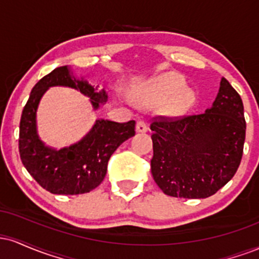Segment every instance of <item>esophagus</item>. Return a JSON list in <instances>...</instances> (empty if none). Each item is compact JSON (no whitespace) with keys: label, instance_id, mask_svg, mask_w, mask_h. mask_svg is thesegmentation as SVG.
I'll return each mask as SVG.
<instances>
[{"label":"esophagus","instance_id":"34e87169","mask_svg":"<svg viewBox=\"0 0 259 259\" xmlns=\"http://www.w3.org/2000/svg\"><path fill=\"white\" fill-rule=\"evenodd\" d=\"M136 132L138 133H146L147 132V125L144 120H139L136 123Z\"/></svg>","mask_w":259,"mask_h":259}]
</instances>
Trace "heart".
<instances>
[{
    "instance_id": "heart-1",
    "label": "heart",
    "mask_w": 259,
    "mask_h": 259,
    "mask_svg": "<svg viewBox=\"0 0 259 259\" xmlns=\"http://www.w3.org/2000/svg\"><path fill=\"white\" fill-rule=\"evenodd\" d=\"M186 81L178 73H164L157 76L148 89L146 103H157L168 101L165 113L169 117H180L195 105L196 95L191 89L185 88Z\"/></svg>"
}]
</instances>
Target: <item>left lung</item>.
Listing matches in <instances>:
<instances>
[{
	"label": "left lung",
	"mask_w": 259,
	"mask_h": 259,
	"mask_svg": "<svg viewBox=\"0 0 259 259\" xmlns=\"http://www.w3.org/2000/svg\"><path fill=\"white\" fill-rule=\"evenodd\" d=\"M151 173L165 195L206 198L236 173L246 136L243 103L225 78L202 114L153 118Z\"/></svg>",
	"instance_id": "left-lung-1"
}]
</instances>
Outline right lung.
Here are the masks:
<instances>
[{"label": "right lung", "instance_id": "obj_1", "mask_svg": "<svg viewBox=\"0 0 259 259\" xmlns=\"http://www.w3.org/2000/svg\"><path fill=\"white\" fill-rule=\"evenodd\" d=\"M51 86H68L90 97L95 109L107 101L105 90L76 79L67 65L58 67L32 88L23 109L19 126V153L29 174L45 190L55 195L90 192L102 183L111 156L125 140L135 135V120L127 123L97 119L85 138L69 147L55 150L37 135L36 109L42 95Z\"/></svg>", "mask_w": 259, "mask_h": 259}]
</instances>
